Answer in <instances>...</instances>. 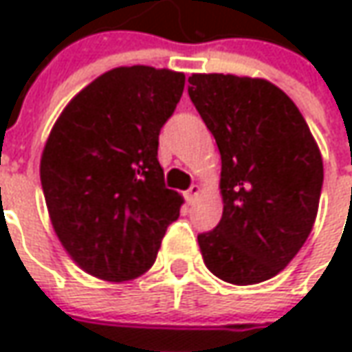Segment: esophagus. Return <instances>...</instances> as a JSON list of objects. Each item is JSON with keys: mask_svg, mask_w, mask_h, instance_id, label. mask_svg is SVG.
I'll list each match as a JSON object with an SVG mask.
<instances>
[{"mask_svg": "<svg viewBox=\"0 0 352 352\" xmlns=\"http://www.w3.org/2000/svg\"><path fill=\"white\" fill-rule=\"evenodd\" d=\"M199 194H201V188H199L197 184H194V186H192V188H190V190L186 192V199H188L190 204H194Z\"/></svg>", "mask_w": 352, "mask_h": 352, "instance_id": "1", "label": "esophagus"}]
</instances>
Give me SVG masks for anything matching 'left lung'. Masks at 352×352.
<instances>
[{
	"mask_svg": "<svg viewBox=\"0 0 352 352\" xmlns=\"http://www.w3.org/2000/svg\"><path fill=\"white\" fill-rule=\"evenodd\" d=\"M188 94L221 155L223 215L197 235L204 263L236 286L276 276L311 233L323 160L296 103L263 78L192 74Z\"/></svg>",
	"mask_w": 352,
	"mask_h": 352,
	"instance_id": "8db88e82",
	"label": "left lung"
}]
</instances>
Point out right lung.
Returning a JSON list of instances; mask_svg holds the SVG:
<instances>
[{
  "mask_svg": "<svg viewBox=\"0 0 352 352\" xmlns=\"http://www.w3.org/2000/svg\"><path fill=\"white\" fill-rule=\"evenodd\" d=\"M186 76L119 66L76 94L48 135L41 184L50 223L84 272L107 282L144 274L184 197L164 186L158 135Z\"/></svg>",
  "mask_w": 352,
  "mask_h": 352,
  "instance_id": "1",
  "label": "right lung"
}]
</instances>
